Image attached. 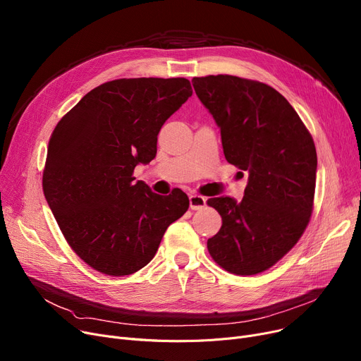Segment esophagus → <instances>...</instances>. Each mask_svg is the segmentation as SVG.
<instances>
[{"label":"esophagus","mask_w":361,"mask_h":361,"mask_svg":"<svg viewBox=\"0 0 361 361\" xmlns=\"http://www.w3.org/2000/svg\"><path fill=\"white\" fill-rule=\"evenodd\" d=\"M188 200H190L192 211H199V209H202V207H204V204H206V197L199 196V195H192L190 197H188Z\"/></svg>","instance_id":"34e87169"}]
</instances>
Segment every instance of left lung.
Here are the masks:
<instances>
[{"label": "left lung", "instance_id": "8db88e82", "mask_svg": "<svg viewBox=\"0 0 361 361\" xmlns=\"http://www.w3.org/2000/svg\"><path fill=\"white\" fill-rule=\"evenodd\" d=\"M221 128L225 159L247 171L244 197L207 199L222 218L207 250L225 271L256 275L286 256L313 212L317 155L310 131L267 83L230 74L193 78Z\"/></svg>", "mask_w": 361, "mask_h": 361}]
</instances>
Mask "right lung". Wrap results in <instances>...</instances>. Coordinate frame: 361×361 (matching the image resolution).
<instances>
[{"label": "right lung", "instance_id": "right-lung-1", "mask_svg": "<svg viewBox=\"0 0 361 361\" xmlns=\"http://www.w3.org/2000/svg\"><path fill=\"white\" fill-rule=\"evenodd\" d=\"M192 93L184 78L111 80L85 94L55 126L44 195L66 241L94 271L137 272L188 209L180 188L159 196L135 183L133 173L155 158L161 127Z\"/></svg>", "mask_w": 361, "mask_h": 361}]
</instances>
